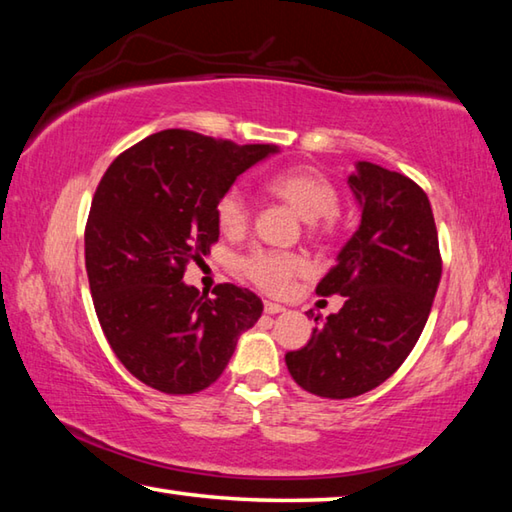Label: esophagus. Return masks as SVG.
Returning a JSON list of instances; mask_svg holds the SVG:
<instances>
[{"instance_id":"1","label":"esophagus","mask_w":512,"mask_h":512,"mask_svg":"<svg viewBox=\"0 0 512 512\" xmlns=\"http://www.w3.org/2000/svg\"><path fill=\"white\" fill-rule=\"evenodd\" d=\"M264 311L266 314H280V311H284L282 305H277V302H264Z\"/></svg>"}]
</instances>
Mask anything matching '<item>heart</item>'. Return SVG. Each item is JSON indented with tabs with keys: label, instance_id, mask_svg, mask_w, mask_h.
Segmentation results:
<instances>
[{
	"label": "heart",
	"instance_id": "b5f03b06",
	"mask_svg": "<svg viewBox=\"0 0 512 512\" xmlns=\"http://www.w3.org/2000/svg\"><path fill=\"white\" fill-rule=\"evenodd\" d=\"M266 192L287 203L293 212L307 221L309 235L316 239H332L339 232L336 207L339 192L323 171L309 164H298L266 180ZM216 223L228 237H237L248 228L250 212L237 189L225 192L216 203ZM239 271L248 282L266 293H282L293 277L305 271V259L277 250H253L239 259Z\"/></svg>",
	"mask_w": 512,
	"mask_h": 512
}]
</instances>
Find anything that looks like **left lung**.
Masks as SVG:
<instances>
[{
    "instance_id": "1",
    "label": "left lung",
    "mask_w": 512,
    "mask_h": 512,
    "mask_svg": "<svg viewBox=\"0 0 512 512\" xmlns=\"http://www.w3.org/2000/svg\"><path fill=\"white\" fill-rule=\"evenodd\" d=\"M348 185L361 207L359 230L316 287L318 296L339 293L345 302L305 348L284 357L296 384L327 400L368 393L402 366L443 273L431 203L411 178L357 162Z\"/></svg>"
}]
</instances>
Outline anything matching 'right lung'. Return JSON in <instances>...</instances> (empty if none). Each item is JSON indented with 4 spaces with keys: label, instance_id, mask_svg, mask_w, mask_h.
<instances>
[{
    "label": "right lung",
    "instance_id": "obj_1",
    "mask_svg": "<svg viewBox=\"0 0 512 512\" xmlns=\"http://www.w3.org/2000/svg\"><path fill=\"white\" fill-rule=\"evenodd\" d=\"M271 153L277 146L169 128L117 155L103 173L85 225L94 311L117 359L155 391H205L241 332L262 316L253 291L219 284L207 298L183 275L219 241V198Z\"/></svg>",
    "mask_w": 512,
    "mask_h": 512
}]
</instances>
